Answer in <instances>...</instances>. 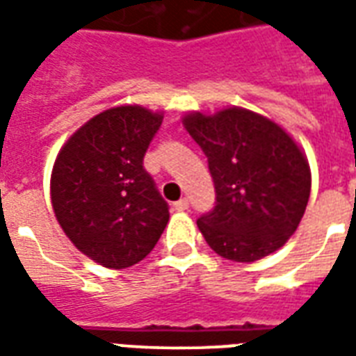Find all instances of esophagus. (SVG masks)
I'll use <instances>...</instances> for the list:
<instances>
[{"label":"esophagus","mask_w":356,"mask_h":356,"mask_svg":"<svg viewBox=\"0 0 356 356\" xmlns=\"http://www.w3.org/2000/svg\"><path fill=\"white\" fill-rule=\"evenodd\" d=\"M173 208L177 209V211H186V209H188V200H186V198H181V200H177L173 204Z\"/></svg>","instance_id":"34e87169"}]
</instances>
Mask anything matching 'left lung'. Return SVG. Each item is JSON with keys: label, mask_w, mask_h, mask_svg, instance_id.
<instances>
[{"label": "left lung", "mask_w": 356, "mask_h": 356, "mask_svg": "<svg viewBox=\"0 0 356 356\" xmlns=\"http://www.w3.org/2000/svg\"><path fill=\"white\" fill-rule=\"evenodd\" d=\"M216 186V206L198 217L208 246L225 259L252 263L286 244L305 213L311 170L280 125L246 108L183 118Z\"/></svg>", "instance_id": "8db88e82"}]
</instances>
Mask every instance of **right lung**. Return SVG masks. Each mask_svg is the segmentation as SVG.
Here are the masks:
<instances>
[{"label": "right lung", "instance_id": "1", "mask_svg": "<svg viewBox=\"0 0 356 356\" xmlns=\"http://www.w3.org/2000/svg\"><path fill=\"white\" fill-rule=\"evenodd\" d=\"M162 114L116 106L91 118L60 148L51 175L58 225L102 267L145 259L170 221V206L143 165Z\"/></svg>", "mask_w": 356, "mask_h": 356}]
</instances>
